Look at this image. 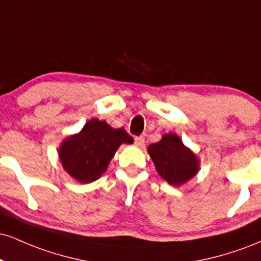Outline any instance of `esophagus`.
I'll list each match as a JSON object with an SVG mask.
<instances>
[{"label":"esophagus","instance_id":"esophagus-1","mask_svg":"<svg viewBox=\"0 0 261 261\" xmlns=\"http://www.w3.org/2000/svg\"><path fill=\"white\" fill-rule=\"evenodd\" d=\"M135 145L139 146V147H142V146L145 145V137L143 136L135 137Z\"/></svg>","mask_w":261,"mask_h":261}]
</instances>
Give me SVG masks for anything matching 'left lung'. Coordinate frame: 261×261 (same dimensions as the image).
I'll list each match as a JSON object with an SVG mask.
<instances>
[{"label": "left lung", "instance_id": "1", "mask_svg": "<svg viewBox=\"0 0 261 261\" xmlns=\"http://www.w3.org/2000/svg\"><path fill=\"white\" fill-rule=\"evenodd\" d=\"M147 152L155 170L168 184L180 187L199 172L196 154L175 134H166L161 141L148 146Z\"/></svg>", "mask_w": 261, "mask_h": 261}]
</instances>
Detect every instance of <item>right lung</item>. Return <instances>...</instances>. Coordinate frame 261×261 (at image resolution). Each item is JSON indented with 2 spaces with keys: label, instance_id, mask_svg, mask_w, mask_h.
I'll use <instances>...</instances> for the list:
<instances>
[{
  "label": "right lung",
  "instance_id": "right-lung-1",
  "mask_svg": "<svg viewBox=\"0 0 261 261\" xmlns=\"http://www.w3.org/2000/svg\"><path fill=\"white\" fill-rule=\"evenodd\" d=\"M125 128H113L106 121L92 119L79 134L62 141L59 157L62 167L80 182L100 178L121 143H133Z\"/></svg>",
  "mask_w": 261,
  "mask_h": 261
}]
</instances>
